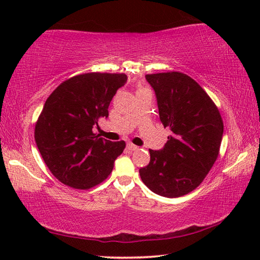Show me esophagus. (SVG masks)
I'll return each instance as SVG.
<instances>
[{
	"instance_id": "obj_1",
	"label": "esophagus",
	"mask_w": 260,
	"mask_h": 260,
	"mask_svg": "<svg viewBox=\"0 0 260 260\" xmlns=\"http://www.w3.org/2000/svg\"><path fill=\"white\" fill-rule=\"evenodd\" d=\"M127 149H128V150H131V151H135V150H138L139 147L135 146V144H133V143H128V144H127Z\"/></svg>"
}]
</instances>
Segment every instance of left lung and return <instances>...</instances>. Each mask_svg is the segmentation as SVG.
Instances as JSON below:
<instances>
[{"mask_svg":"<svg viewBox=\"0 0 260 260\" xmlns=\"http://www.w3.org/2000/svg\"><path fill=\"white\" fill-rule=\"evenodd\" d=\"M146 78L156 93L161 124L172 134L161 150H149L150 162L140 169V175L151 191L174 199L196 189L212 169L222 140V118L187 74L174 71Z\"/></svg>","mask_w":260,"mask_h":260,"instance_id":"obj_1","label":"left lung"}]
</instances>
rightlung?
<instances>
[{
  "instance_id": "1",
  "label": "right lung",
  "mask_w": 260,
  "mask_h": 260,
  "mask_svg": "<svg viewBox=\"0 0 260 260\" xmlns=\"http://www.w3.org/2000/svg\"><path fill=\"white\" fill-rule=\"evenodd\" d=\"M126 81L125 73H82L61 82L47 99L34 138L48 169L65 186L86 190L112 172L125 141L102 139L93 126L109 116L110 102Z\"/></svg>"
}]
</instances>
